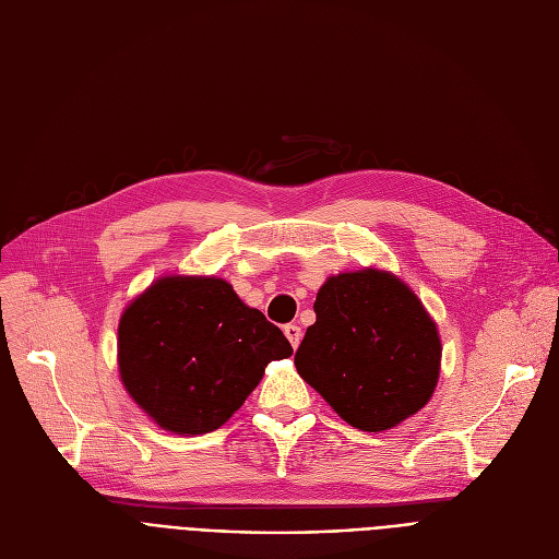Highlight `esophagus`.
I'll return each mask as SVG.
<instances>
[{
  "label": "esophagus",
  "mask_w": 559,
  "mask_h": 559,
  "mask_svg": "<svg viewBox=\"0 0 559 559\" xmlns=\"http://www.w3.org/2000/svg\"><path fill=\"white\" fill-rule=\"evenodd\" d=\"M283 333H285V337L289 340L292 348L299 346V342H301V329H299L297 324H287V326L283 329Z\"/></svg>",
  "instance_id": "34e87169"
}]
</instances>
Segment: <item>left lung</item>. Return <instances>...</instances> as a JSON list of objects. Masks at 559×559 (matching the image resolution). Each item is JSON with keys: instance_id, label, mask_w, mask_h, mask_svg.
Wrapping results in <instances>:
<instances>
[{"instance_id": "obj_1", "label": "left lung", "mask_w": 559, "mask_h": 559, "mask_svg": "<svg viewBox=\"0 0 559 559\" xmlns=\"http://www.w3.org/2000/svg\"><path fill=\"white\" fill-rule=\"evenodd\" d=\"M295 356L299 376L358 430L383 432L430 401L442 340L413 287L362 267L329 276Z\"/></svg>"}]
</instances>
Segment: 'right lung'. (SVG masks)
Instances as JSON below:
<instances>
[{
  "label": "right lung",
  "mask_w": 559,
  "mask_h": 559,
  "mask_svg": "<svg viewBox=\"0 0 559 559\" xmlns=\"http://www.w3.org/2000/svg\"><path fill=\"white\" fill-rule=\"evenodd\" d=\"M289 356L283 331L217 276H160L117 326V371L127 394L156 426L186 437L224 426L264 367Z\"/></svg>",
  "instance_id": "obj_1"
}]
</instances>
